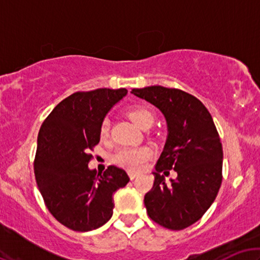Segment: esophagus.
Masks as SVG:
<instances>
[{
	"mask_svg": "<svg viewBox=\"0 0 260 260\" xmlns=\"http://www.w3.org/2000/svg\"><path fill=\"white\" fill-rule=\"evenodd\" d=\"M139 174L138 172H133V171H128V176H129V178L131 180H134V178L137 177V176H138Z\"/></svg>",
	"mask_w": 260,
	"mask_h": 260,
	"instance_id": "1",
	"label": "esophagus"
}]
</instances>
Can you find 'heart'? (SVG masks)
<instances>
[{"mask_svg": "<svg viewBox=\"0 0 260 260\" xmlns=\"http://www.w3.org/2000/svg\"><path fill=\"white\" fill-rule=\"evenodd\" d=\"M128 117L140 128L150 127L154 122V112L145 106H133L127 111ZM110 121L109 118H104L100 123V137L105 139L109 137ZM153 155V149L147 145L142 147H126L121 148L112 155V161L121 168L129 170V171H138L142 170Z\"/></svg>", "mask_w": 260, "mask_h": 260, "instance_id": "1", "label": "heart"}]
</instances>
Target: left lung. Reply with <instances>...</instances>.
Returning <instances> with one entry per match:
<instances>
[{"mask_svg":"<svg viewBox=\"0 0 260 260\" xmlns=\"http://www.w3.org/2000/svg\"><path fill=\"white\" fill-rule=\"evenodd\" d=\"M156 106L168 122L169 136L157 160L153 188L145 194L149 217L164 228L183 230L198 221L215 201L222 182V145L213 117L201 100L175 88L133 89ZM174 168L178 178L165 182Z\"/></svg>","mask_w":260,"mask_h":260,"instance_id":"obj_1","label":"left lung"}]
</instances>
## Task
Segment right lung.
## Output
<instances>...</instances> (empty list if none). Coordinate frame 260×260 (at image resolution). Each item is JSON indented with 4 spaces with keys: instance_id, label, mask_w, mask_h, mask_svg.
<instances>
[{
    "instance_id": "obj_1",
    "label": "right lung",
    "mask_w": 260,
    "mask_h": 260,
    "mask_svg": "<svg viewBox=\"0 0 260 260\" xmlns=\"http://www.w3.org/2000/svg\"><path fill=\"white\" fill-rule=\"evenodd\" d=\"M124 88L73 92L45 118L38 136L34 174L45 205L73 231H91L113 213V193L129 181L127 172L109 166L89 170V151L100 142V123L121 100Z\"/></svg>"
}]
</instances>
